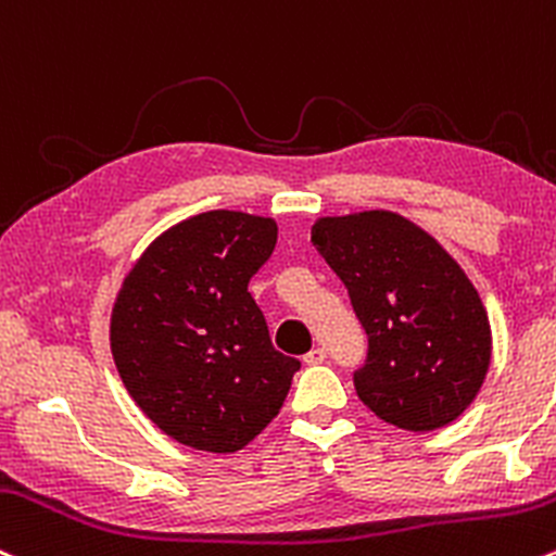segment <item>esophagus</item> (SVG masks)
<instances>
[{"instance_id": "34e87169", "label": "esophagus", "mask_w": 556, "mask_h": 556, "mask_svg": "<svg viewBox=\"0 0 556 556\" xmlns=\"http://www.w3.org/2000/svg\"><path fill=\"white\" fill-rule=\"evenodd\" d=\"M303 362H306L308 367H314V364H325L327 362V351H325V348H314V351H308L306 356H303Z\"/></svg>"}]
</instances>
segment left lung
Returning <instances> with one entry per match:
<instances>
[{
	"mask_svg": "<svg viewBox=\"0 0 556 556\" xmlns=\"http://www.w3.org/2000/svg\"><path fill=\"white\" fill-rule=\"evenodd\" d=\"M311 242L367 329L358 399L382 422L427 432L472 404L491 367V321L465 268L393 211L321 216Z\"/></svg>",
	"mask_w": 556,
	"mask_h": 556,
	"instance_id": "obj_1",
	"label": "left lung"
}]
</instances>
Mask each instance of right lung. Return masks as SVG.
Masks as SVG:
<instances>
[{"label":"right lung","mask_w":556,"mask_h":556,"mask_svg":"<svg viewBox=\"0 0 556 556\" xmlns=\"http://www.w3.org/2000/svg\"><path fill=\"white\" fill-rule=\"evenodd\" d=\"M277 222L205 211L134 261L110 314L115 369L157 430L208 454L245 448L282 408L301 362L274 351L248 282Z\"/></svg>","instance_id":"1"}]
</instances>
